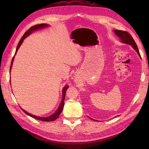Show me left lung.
<instances>
[{
  "label": "left lung",
  "mask_w": 149,
  "mask_h": 149,
  "mask_svg": "<svg viewBox=\"0 0 149 149\" xmlns=\"http://www.w3.org/2000/svg\"><path fill=\"white\" fill-rule=\"evenodd\" d=\"M114 31L116 33V35L118 37H120L121 39V41L123 42V43L130 45L131 46H132L133 49H134L136 50V52H137V54L141 56L139 51V49L137 46V44L135 43V42L134 40H133L132 36L127 31H121V30H116V29H115Z\"/></svg>",
  "instance_id": "obj_1"
}]
</instances>
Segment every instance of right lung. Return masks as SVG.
Returning <instances> with one entry per match:
<instances>
[{
  "label": "right lung",
  "instance_id": "add662e5",
  "mask_svg": "<svg viewBox=\"0 0 149 149\" xmlns=\"http://www.w3.org/2000/svg\"><path fill=\"white\" fill-rule=\"evenodd\" d=\"M49 26H48V24H38V25H35L34 26H32L31 28H29L27 31L24 34L23 37H22V39H20V41H19V43L17 45V48H16V52H15V54L13 57V58L12 60V62H11V65H10V70H11L12 68V63H13L14 61V56L15 55H16V52L17 51V50L19 48V47L21 46V45L22 42H23L24 40L26 38L27 36H29V35L32 33L33 32L36 31V30H38L39 29H42V28H44L45 27H47ZM68 85H65V86L62 89V101L61 103H60V107L58 108L57 110L53 114H52L51 116H50L49 117H39V116H34V115H32L31 114H29V113L27 112L26 110H24L22 109V110L24 111V112L26 113V114H27L29 116H31L33 118H35V119L37 120H41V121H44V122H52V121H54L55 120H56L59 117V115L60 114V113L62 112V111L63 110V107H64V99H65V91H66V90L68 89Z\"/></svg>",
  "mask_w": 149,
  "mask_h": 149
}]
</instances>
